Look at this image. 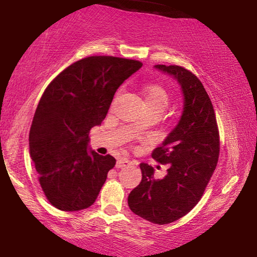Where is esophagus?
<instances>
[{
    "instance_id": "esophagus-1",
    "label": "esophagus",
    "mask_w": 257,
    "mask_h": 257,
    "mask_svg": "<svg viewBox=\"0 0 257 257\" xmlns=\"http://www.w3.org/2000/svg\"><path fill=\"white\" fill-rule=\"evenodd\" d=\"M128 164H130V160H127V159H118L117 163H115V167L122 168V167L127 166Z\"/></svg>"
}]
</instances>
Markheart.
Instances as JSON below:
<instances>
[{
	"instance_id": "heart-1",
	"label": "heart",
	"mask_w": 257,
	"mask_h": 257,
	"mask_svg": "<svg viewBox=\"0 0 257 257\" xmlns=\"http://www.w3.org/2000/svg\"><path fill=\"white\" fill-rule=\"evenodd\" d=\"M144 96L147 107H157L164 110L168 104V94L166 90L164 89L160 84L152 83L144 87ZM140 124L135 125V130L139 128Z\"/></svg>"
}]
</instances>
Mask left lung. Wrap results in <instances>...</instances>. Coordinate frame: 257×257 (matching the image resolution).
<instances>
[{
  "instance_id": "obj_1",
  "label": "left lung",
  "mask_w": 257,
  "mask_h": 257,
  "mask_svg": "<svg viewBox=\"0 0 257 257\" xmlns=\"http://www.w3.org/2000/svg\"><path fill=\"white\" fill-rule=\"evenodd\" d=\"M181 87L184 107L177 126L153 151L152 158L168 164L163 179L154 168L140 164L143 179L130 193V209L152 223L167 224L194 208L215 170L220 152L216 117L198 77L179 65H154Z\"/></svg>"
}]
</instances>
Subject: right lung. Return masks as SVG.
<instances>
[{"mask_svg": "<svg viewBox=\"0 0 257 257\" xmlns=\"http://www.w3.org/2000/svg\"><path fill=\"white\" fill-rule=\"evenodd\" d=\"M143 64L112 56L80 59L45 89L29 133V152L49 202L65 212L96 201L107 173L110 154L89 150V132L106 117L115 91Z\"/></svg>", "mask_w": 257, "mask_h": 257, "instance_id": "right-lung-1", "label": "right lung"}]
</instances>
